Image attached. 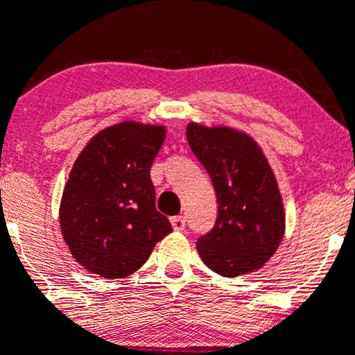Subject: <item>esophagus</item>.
Returning a JSON list of instances; mask_svg holds the SVG:
<instances>
[{"label": "esophagus", "instance_id": "34e87169", "mask_svg": "<svg viewBox=\"0 0 355 355\" xmlns=\"http://www.w3.org/2000/svg\"><path fill=\"white\" fill-rule=\"evenodd\" d=\"M170 222H171V227H173V230H177V232H182V230L185 229V218H184V216H173Z\"/></svg>", "mask_w": 355, "mask_h": 355}]
</instances>
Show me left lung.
Returning <instances> with one entry per match:
<instances>
[{
	"label": "left lung",
	"mask_w": 355,
	"mask_h": 355,
	"mask_svg": "<svg viewBox=\"0 0 355 355\" xmlns=\"http://www.w3.org/2000/svg\"><path fill=\"white\" fill-rule=\"evenodd\" d=\"M187 142L216 192L215 227L196 243L208 269L223 277L261 269L284 236L286 215L263 150L230 126L187 125Z\"/></svg>",
	"instance_id": "left-lung-1"
}]
</instances>
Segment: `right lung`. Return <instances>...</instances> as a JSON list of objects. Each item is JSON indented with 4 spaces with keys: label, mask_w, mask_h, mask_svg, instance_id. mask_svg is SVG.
<instances>
[{
    "label": "right lung",
    "mask_w": 355,
    "mask_h": 355,
    "mask_svg": "<svg viewBox=\"0 0 355 355\" xmlns=\"http://www.w3.org/2000/svg\"><path fill=\"white\" fill-rule=\"evenodd\" d=\"M164 137L161 125L121 121L101 130L72 164L58 216L69 251L88 272L130 276L171 232L150 180Z\"/></svg>",
    "instance_id": "add662e5"
}]
</instances>
